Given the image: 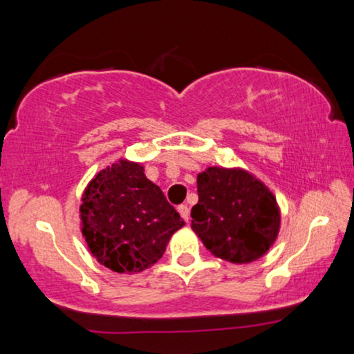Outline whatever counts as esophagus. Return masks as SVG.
<instances>
[{
  "label": "esophagus",
  "instance_id": "obj_1",
  "mask_svg": "<svg viewBox=\"0 0 354 354\" xmlns=\"http://www.w3.org/2000/svg\"><path fill=\"white\" fill-rule=\"evenodd\" d=\"M178 212H179V215L183 216V220L186 221V223H189V207L187 205H179L178 207Z\"/></svg>",
  "mask_w": 354,
  "mask_h": 354
}]
</instances>
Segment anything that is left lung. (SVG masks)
Here are the masks:
<instances>
[{
  "mask_svg": "<svg viewBox=\"0 0 354 354\" xmlns=\"http://www.w3.org/2000/svg\"><path fill=\"white\" fill-rule=\"evenodd\" d=\"M197 192L191 226L213 255L250 263L270 250L281 215L260 181L242 170L212 167L197 176Z\"/></svg>",
  "mask_w": 354,
  "mask_h": 354,
  "instance_id": "1",
  "label": "left lung"
}]
</instances>
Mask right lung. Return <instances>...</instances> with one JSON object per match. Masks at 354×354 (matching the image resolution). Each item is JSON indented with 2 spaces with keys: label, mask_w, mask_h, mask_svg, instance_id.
Instances as JSON below:
<instances>
[{
  "label": "right lung",
  "mask_w": 354,
  "mask_h": 354,
  "mask_svg": "<svg viewBox=\"0 0 354 354\" xmlns=\"http://www.w3.org/2000/svg\"><path fill=\"white\" fill-rule=\"evenodd\" d=\"M80 212L89 252L117 272H139L153 265L171 234L184 226L144 168L127 160L113 163L89 183Z\"/></svg>",
  "instance_id": "1"
}]
</instances>
